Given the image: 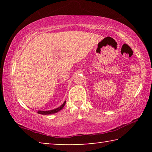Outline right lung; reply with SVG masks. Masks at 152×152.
<instances>
[{
    "label": "right lung",
    "instance_id": "1",
    "mask_svg": "<svg viewBox=\"0 0 152 152\" xmlns=\"http://www.w3.org/2000/svg\"><path fill=\"white\" fill-rule=\"evenodd\" d=\"M66 104V101L64 102V103L61 105L60 107H59L58 108H56L55 109H52V110H38V113L41 115H51V114H54V113H58V111H60L61 109H63L64 105Z\"/></svg>",
    "mask_w": 152,
    "mask_h": 152
}]
</instances>
